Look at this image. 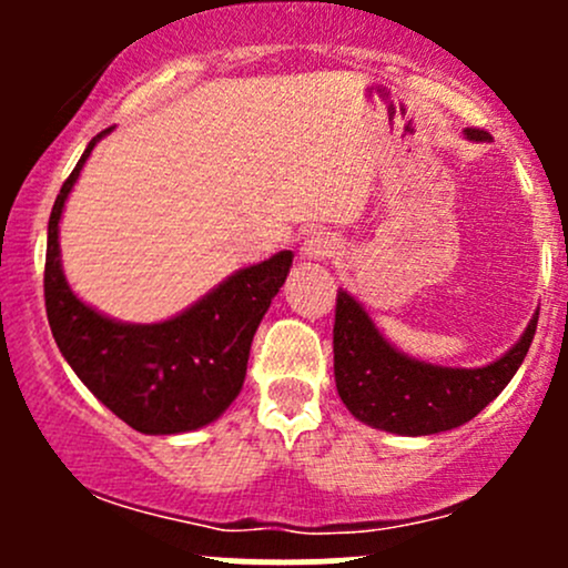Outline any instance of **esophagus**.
Listing matches in <instances>:
<instances>
[{
    "label": "esophagus",
    "mask_w": 568,
    "mask_h": 568,
    "mask_svg": "<svg viewBox=\"0 0 568 568\" xmlns=\"http://www.w3.org/2000/svg\"><path fill=\"white\" fill-rule=\"evenodd\" d=\"M302 251H304L306 258H315V262H323V258L334 256L336 243H331V240L325 237V234H315V237H312V240H306Z\"/></svg>",
    "instance_id": "1"
}]
</instances>
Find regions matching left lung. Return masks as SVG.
<instances>
[{
    "label": "left lung",
    "instance_id": "8db88e82",
    "mask_svg": "<svg viewBox=\"0 0 568 568\" xmlns=\"http://www.w3.org/2000/svg\"><path fill=\"white\" fill-rule=\"evenodd\" d=\"M484 141L486 130L467 128ZM539 317V312H537ZM537 317L520 342L486 368H440L410 361L384 342L361 304L336 293L334 376L344 406L366 425L397 435H433L478 416L497 397L531 347Z\"/></svg>",
    "mask_w": 568,
    "mask_h": 568
}]
</instances>
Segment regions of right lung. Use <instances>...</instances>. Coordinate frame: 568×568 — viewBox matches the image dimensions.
<instances>
[{
	"instance_id": "right-lung-1",
	"label": "right lung",
	"mask_w": 568,
	"mask_h": 568,
	"mask_svg": "<svg viewBox=\"0 0 568 568\" xmlns=\"http://www.w3.org/2000/svg\"><path fill=\"white\" fill-rule=\"evenodd\" d=\"M63 181L48 224L44 310L58 349L109 410L146 435L189 433L219 419L245 382L251 342L280 285L288 277L293 253L240 270L179 317L154 325H125L98 315L71 293L58 258V221L84 160Z\"/></svg>"
}]
</instances>
